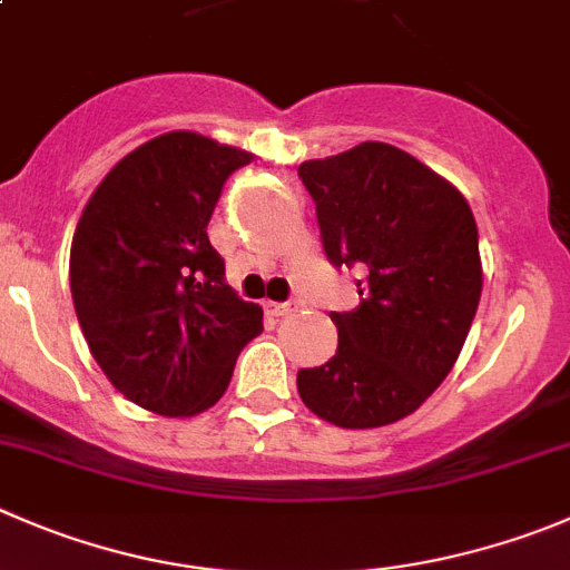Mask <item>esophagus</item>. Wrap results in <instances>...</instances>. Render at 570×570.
Listing matches in <instances>:
<instances>
[{
    "instance_id": "esophagus-1",
    "label": "esophagus",
    "mask_w": 570,
    "mask_h": 570,
    "mask_svg": "<svg viewBox=\"0 0 570 570\" xmlns=\"http://www.w3.org/2000/svg\"><path fill=\"white\" fill-rule=\"evenodd\" d=\"M268 311L274 313L276 318H282V316H291V313L296 311V302H271V305H268Z\"/></svg>"
}]
</instances>
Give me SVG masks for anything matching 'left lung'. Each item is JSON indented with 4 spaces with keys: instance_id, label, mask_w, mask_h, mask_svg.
Instances as JSON below:
<instances>
[{
    "instance_id": "8db88e82",
    "label": "left lung",
    "mask_w": 570,
    "mask_h": 570,
    "mask_svg": "<svg viewBox=\"0 0 570 570\" xmlns=\"http://www.w3.org/2000/svg\"><path fill=\"white\" fill-rule=\"evenodd\" d=\"M324 254L357 268L361 305L330 313L338 350L299 370L307 409L338 428H381L420 409L453 370L481 299L479 229L464 195L386 142L299 165Z\"/></svg>"
}]
</instances>
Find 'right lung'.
Instances as JSON below:
<instances>
[{"label":"right lung","instance_id":"1","mask_svg":"<svg viewBox=\"0 0 570 570\" xmlns=\"http://www.w3.org/2000/svg\"><path fill=\"white\" fill-rule=\"evenodd\" d=\"M252 154L170 131L119 159L91 193L69 252L80 330L117 392L161 416L224 397L259 305L226 285L207 226Z\"/></svg>","mask_w":570,"mask_h":570}]
</instances>
